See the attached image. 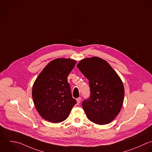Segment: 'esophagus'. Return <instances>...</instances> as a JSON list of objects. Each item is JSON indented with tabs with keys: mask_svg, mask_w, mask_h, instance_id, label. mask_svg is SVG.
Instances as JSON below:
<instances>
[{
	"mask_svg": "<svg viewBox=\"0 0 152 152\" xmlns=\"http://www.w3.org/2000/svg\"><path fill=\"white\" fill-rule=\"evenodd\" d=\"M76 101H77V104H79L80 103V101H81V98H80V97H79L78 98L76 99Z\"/></svg>",
	"mask_w": 152,
	"mask_h": 152,
	"instance_id": "1",
	"label": "esophagus"
}]
</instances>
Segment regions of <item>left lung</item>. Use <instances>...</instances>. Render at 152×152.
I'll use <instances>...</instances> for the list:
<instances>
[{
	"instance_id": "1",
	"label": "left lung",
	"mask_w": 152,
	"mask_h": 152,
	"mask_svg": "<svg viewBox=\"0 0 152 152\" xmlns=\"http://www.w3.org/2000/svg\"><path fill=\"white\" fill-rule=\"evenodd\" d=\"M77 67L89 80L91 95L82 102L88 118L99 125L111 123L124 101L121 79L107 61L98 57L82 60Z\"/></svg>"
}]
</instances>
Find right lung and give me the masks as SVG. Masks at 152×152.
<instances>
[{
  "label": "right lung",
  "mask_w": 152,
  "mask_h": 152,
  "mask_svg": "<svg viewBox=\"0 0 152 152\" xmlns=\"http://www.w3.org/2000/svg\"><path fill=\"white\" fill-rule=\"evenodd\" d=\"M76 61L56 58L50 61L36 79L32 96L36 110L44 120L54 123L64 121L76 104L67 76Z\"/></svg>",
  "instance_id": "1"
}]
</instances>
